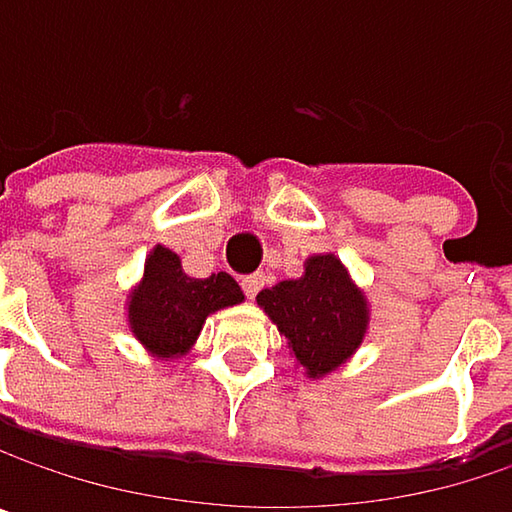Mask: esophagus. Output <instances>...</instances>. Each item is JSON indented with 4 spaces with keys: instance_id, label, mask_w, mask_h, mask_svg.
<instances>
[{
    "instance_id": "34e87169",
    "label": "esophagus",
    "mask_w": 512,
    "mask_h": 512,
    "mask_svg": "<svg viewBox=\"0 0 512 512\" xmlns=\"http://www.w3.org/2000/svg\"><path fill=\"white\" fill-rule=\"evenodd\" d=\"M266 284V275L263 272H255V275H246L243 278V293L249 296V299H255L257 293H260V287Z\"/></svg>"
}]
</instances>
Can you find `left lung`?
Listing matches in <instances>:
<instances>
[{"label":"left lung","mask_w":512,"mask_h":512,"mask_svg":"<svg viewBox=\"0 0 512 512\" xmlns=\"http://www.w3.org/2000/svg\"><path fill=\"white\" fill-rule=\"evenodd\" d=\"M257 305L287 338V350L308 376H323L347 361L367 329L364 296L335 255L311 257L299 281L260 290Z\"/></svg>","instance_id":"1"}]
</instances>
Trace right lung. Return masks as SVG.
Listing matches in <instances>:
<instances>
[{"label": "right lung", "instance_id": "1", "mask_svg": "<svg viewBox=\"0 0 512 512\" xmlns=\"http://www.w3.org/2000/svg\"><path fill=\"white\" fill-rule=\"evenodd\" d=\"M237 302H243V290L228 272L189 278L180 257L156 246L130 302V329L156 356H183L195 344L207 314Z\"/></svg>", "mask_w": 512, "mask_h": 512}]
</instances>
